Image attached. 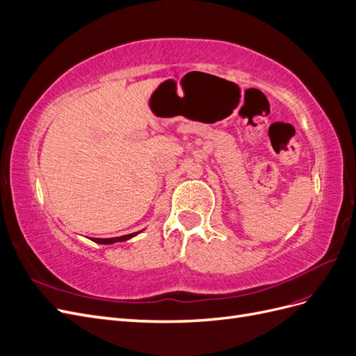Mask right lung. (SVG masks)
I'll return each instance as SVG.
<instances>
[{
  "mask_svg": "<svg viewBox=\"0 0 356 356\" xmlns=\"http://www.w3.org/2000/svg\"><path fill=\"white\" fill-rule=\"evenodd\" d=\"M139 232L136 233H131V234H124V236H118V238H108V239H98V238H92L90 241H93L95 243H101V245H113V243H117V242H124V241H129L135 238V236L138 234Z\"/></svg>",
  "mask_w": 356,
  "mask_h": 356,
  "instance_id": "right-lung-1",
  "label": "right lung"
}]
</instances>
